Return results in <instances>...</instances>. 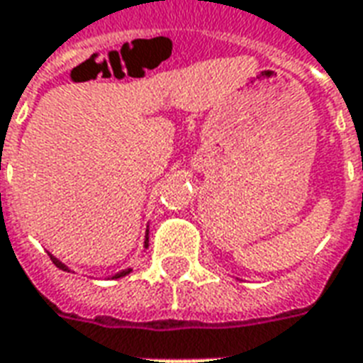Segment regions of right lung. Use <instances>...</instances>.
Here are the masks:
<instances>
[{"label":"right lung","mask_w":363,"mask_h":363,"mask_svg":"<svg viewBox=\"0 0 363 363\" xmlns=\"http://www.w3.org/2000/svg\"><path fill=\"white\" fill-rule=\"evenodd\" d=\"M144 246H146V248H147V230H146V240H144ZM50 257H52V262H53V264H55V265H57L59 269H63V271H69V267H67L65 264H61V262H59L57 257H53V256H50ZM130 271H133V269H123V271H119V273H117V275H115L113 279H121V277H125V275H128V273H130Z\"/></svg>","instance_id":"obj_1"}]
</instances>
